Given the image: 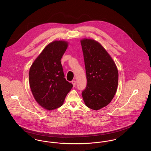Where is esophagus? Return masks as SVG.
<instances>
[{
	"label": "esophagus",
	"mask_w": 151,
	"mask_h": 151,
	"mask_svg": "<svg viewBox=\"0 0 151 151\" xmlns=\"http://www.w3.org/2000/svg\"><path fill=\"white\" fill-rule=\"evenodd\" d=\"M72 85H73V87H75V86H76V81H75V80L72 81Z\"/></svg>",
	"instance_id": "1"
}]
</instances>
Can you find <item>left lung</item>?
<instances>
[{"mask_svg":"<svg viewBox=\"0 0 151 151\" xmlns=\"http://www.w3.org/2000/svg\"><path fill=\"white\" fill-rule=\"evenodd\" d=\"M80 42L87 79L82 96L87 107L97 110L113 100L117 90L118 72L115 62L100 43L88 38Z\"/></svg>","mask_w":151,"mask_h":151,"instance_id":"obj_1","label":"left lung"}]
</instances>
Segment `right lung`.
Instances as JSON below:
<instances>
[{
    "label": "right lung",
    "instance_id": "obj_1",
    "mask_svg": "<svg viewBox=\"0 0 151 151\" xmlns=\"http://www.w3.org/2000/svg\"><path fill=\"white\" fill-rule=\"evenodd\" d=\"M68 47L65 41L48 44L31 65L29 86L37 103L52 110L62 106L73 86L65 78L61 58Z\"/></svg>",
    "mask_w": 151,
    "mask_h": 151
}]
</instances>
